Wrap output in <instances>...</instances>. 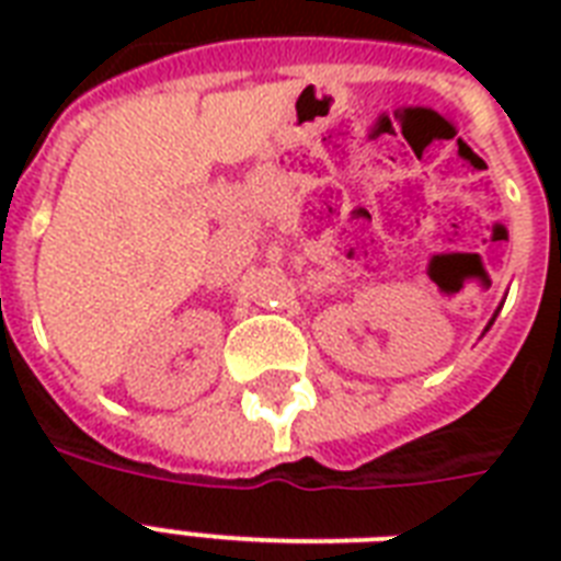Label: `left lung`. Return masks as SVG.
Here are the masks:
<instances>
[{
    "instance_id": "obj_1",
    "label": "left lung",
    "mask_w": 561,
    "mask_h": 561,
    "mask_svg": "<svg viewBox=\"0 0 561 561\" xmlns=\"http://www.w3.org/2000/svg\"><path fill=\"white\" fill-rule=\"evenodd\" d=\"M492 320H495V317H492Z\"/></svg>"
}]
</instances>
